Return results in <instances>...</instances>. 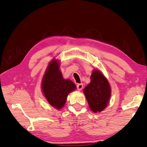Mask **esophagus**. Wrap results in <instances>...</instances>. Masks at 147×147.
Returning <instances> with one entry per match:
<instances>
[{
    "mask_svg": "<svg viewBox=\"0 0 147 147\" xmlns=\"http://www.w3.org/2000/svg\"><path fill=\"white\" fill-rule=\"evenodd\" d=\"M83 88H84V85H83L82 84H78L77 85V88L78 90H81L83 89Z\"/></svg>",
    "mask_w": 147,
    "mask_h": 147,
    "instance_id": "esophagus-1",
    "label": "esophagus"
}]
</instances>
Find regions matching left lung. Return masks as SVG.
<instances>
[{
  "mask_svg": "<svg viewBox=\"0 0 147 147\" xmlns=\"http://www.w3.org/2000/svg\"><path fill=\"white\" fill-rule=\"evenodd\" d=\"M84 92L92 110L101 112L109 102L111 88L107 79L96 70L92 74L90 83L84 88Z\"/></svg>",
  "mask_w": 147,
  "mask_h": 147,
  "instance_id": "8db88e82",
  "label": "left lung"
}]
</instances>
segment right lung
<instances>
[{
    "instance_id": "right-lung-1",
    "label": "right lung",
    "mask_w": 147,
    "mask_h": 147,
    "mask_svg": "<svg viewBox=\"0 0 147 147\" xmlns=\"http://www.w3.org/2000/svg\"><path fill=\"white\" fill-rule=\"evenodd\" d=\"M59 68L57 61L53 60L48 66L42 84V91L48 102L57 109L64 105L68 94L76 88L72 81L63 79Z\"/></svg>"
}]
</instances>
